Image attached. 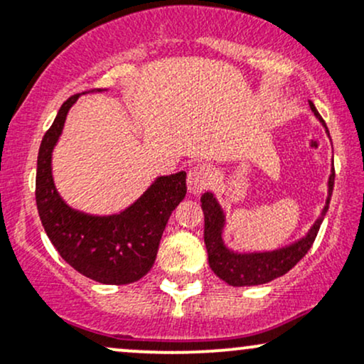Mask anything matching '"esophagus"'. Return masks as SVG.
<instances>
[{
	"label": "esophagus",
	"mask_w": 364,
	"mask_h": 364,
	"mask_svg": "<svg viewBox=\"0 0 364 364\" xmlns=\"http://www.w3.org/2000/svg\"><path fill=\"white\" fill-rule=\"evenodd\" d=\"M188 190L191 193H202L203 190H207L212 183V171L205 164H195L193 168L188 171Z\"/></svg>",
	"instance_id": "obj_1"
}]
</instances>
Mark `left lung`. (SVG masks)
Here are the masks:
<instances>
[{
    "mask_svg": "<svg viewBox=\"0 0 364 364\" xmlns=\"http://www.w3.org/2000/svg\"><path fill=\"white\" fill-rule=\"evenodd\" d=\"M311 111L325 127V121L316 111V107L310 102ZM327 128V127H325ZM328 132V129H327ZM333 179H336V169L332 171L328 178V198L327 205L318 217L313 228L310 229L306 237H303L298 243L287 246V248L275 250L270 253H232L225 248L223 243V228H224V214L223 208L219 207L217 200L212 193H205L202 196V210L205 217V229H203V240H205L207 253H208V265L214 270L217 277H220L229 286L243 287V286H260V284L270 282L274 279L281 277L286 272H289L292 267L296 265L308 250L311 248L315 241L318 229L323 220L325 214L328 210L330 196L333 190Z\"/></svg>",
    "mask_w": 364,
    "mask_h": 364,
    "instance_id": "left-lung-1",
    "label": "left lung"
}]
</instances>
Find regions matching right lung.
Wrapping results in <instances>:
<instances>
[{
  "label": "right lung",
  "mask_w": 364,
  "mask_h": 364,
  "mask_svg": "<svg viewBox=\"0 0 364 364\" xmlns=\"http://www.w3.org/2000/svg\"><path fill=\"white\" fill-rule=\"evenodd\" d=\"M78 95L63 102L41 141L36 174L37 210L54 248L77 272L101 284H132L144 277L156 262L169 215L186 195V173L159 178L118 215H89L66 205L54 186L51 154Z\"/></svg>",
  "instance_id": "right-lung-1"
}]
</instances>
